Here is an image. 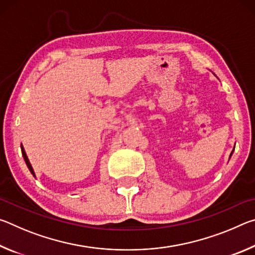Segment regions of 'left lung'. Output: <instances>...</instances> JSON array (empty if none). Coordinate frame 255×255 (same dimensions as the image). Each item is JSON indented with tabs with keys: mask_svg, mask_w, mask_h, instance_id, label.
I'll list each match as a JSON object with an SVG mask.
<instances>
[{
	"mask_svg": "<svg viewBox=\"0 0 255 255\" xmlns=\"http://www.w3.org/2000/svg\"><path fill=\"white\" fill-rule=\"evenodd\" d=\"M234 148H235V147H234ZM233 152H234V149H233V150H232V153H231V156H232V154H233Z\"/></svg>",
	"mask_w": 255,
	"mask_h": 255,
	"instance_id": "left-lung-1",
	"label": "left lung"
}]
</instances>
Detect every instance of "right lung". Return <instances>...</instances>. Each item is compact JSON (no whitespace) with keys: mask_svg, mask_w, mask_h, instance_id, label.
Listing matches in <instances>:
<instances>
[{"mask_svg":"<svg viewBox=\"0 0 255 255\" xmlns=\"http://www.w3.org/2000/svg\"><path fill=\"white\" fill-rule=\"evenodd\" d=\"M21 150H22V156H23V158H24V162H25V164H27V166H28L29 171L31 172V174L34 176V172H33V169H32L31 164H30V162H29L28 156H27V154H25V150H24V148H23V146H22V145H21Z\"/></svg>","mask_w":255,"mask_h":255,"instance_id":"obj_1","label":"right lung"}]
</instances>
